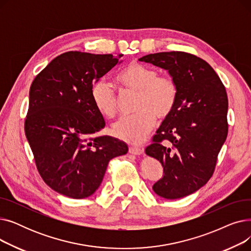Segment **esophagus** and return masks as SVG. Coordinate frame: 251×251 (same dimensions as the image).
I'll return each instance as SVG.
<instances>
[{
	"instance_id": "obj_1",
	"label": "esophagus",
	"mask_w": 251,
	"mask_h": 251,
	"mask_svg": "<svg viewBox=\"0 0 251 251\" xmlns=\"http://www.w3.org/2000/svg\"><path fill=\"white\" fill-rule=\"evenodd\" d=\"M129 152H130L131 154L139 155V154H141V153L143 152V151H142L141 149H139V148H136V147H130V148H129Z\"/></svg>"
}]
</instances>
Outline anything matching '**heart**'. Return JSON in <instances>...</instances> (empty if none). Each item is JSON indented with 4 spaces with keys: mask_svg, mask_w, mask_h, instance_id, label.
<instances>
[{
    "mask_svg": "<svg viewBox=\"0 0 251 251\" xmlns=\"http://www.w3.org/2000/svg\"><path fill=\"white\" fill-rule=\"evenodd\" d=\"M124 89L137 92L135 112L137 114L120 119L113 125L115 137L130 144H140L155 125L156 117L163 120L175 109L178 86L170 76H161L155 69L132 62L117 76ZM92 102L103 117L113 118L118 113V101L112 85L100 79L90 89Z\"/></svg>",
    "mask_w": 251,
    "mask_h": 251,
    "instance_id": "1",
    "label": "heart"
}]
</instances>
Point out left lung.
Here are the masks:
<instances>
[{
  "label": "left lung",
  "instance_id": "8db88e82",
  "mask_svg": "<svg viewBox=\"0 0 251 251\" xmlns=\"http://www.w3.org/2000/svg\"><path fill=\"white\" fill-rule=\"evenodd\" d=\"M139 61L168 70L178 86L175 109L146 153L164 167L153 191L167 200L181 199L205 185L214 174L228 135L226 88L208 63L185 51L156 52Z\"/></svg>",
  "mask_w": 251,
  "mask_h": 251
}]
</instances>
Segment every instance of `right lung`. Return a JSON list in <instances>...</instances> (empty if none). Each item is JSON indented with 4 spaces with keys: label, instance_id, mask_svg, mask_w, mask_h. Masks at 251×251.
<instances>
[{
    "label": "right lung",
    "instance_id": "right-lung-1",
    "mask_svg": "<svg viewBox=\"0 0 251 251\" xmlns=\"http://www.w3.org/2000/svg\"><path fill=\"white\" fill-rule=\"evenodd\" d=\"M122 56L64 52L31 83L25 135L39 175L60 194L76 200L94 194L109 162L128 151L117 138L94 136L105 123L90 96Z\"/></svg>",
    "mask_w": 251,
    "mask_h": 251
}]
</instances>
